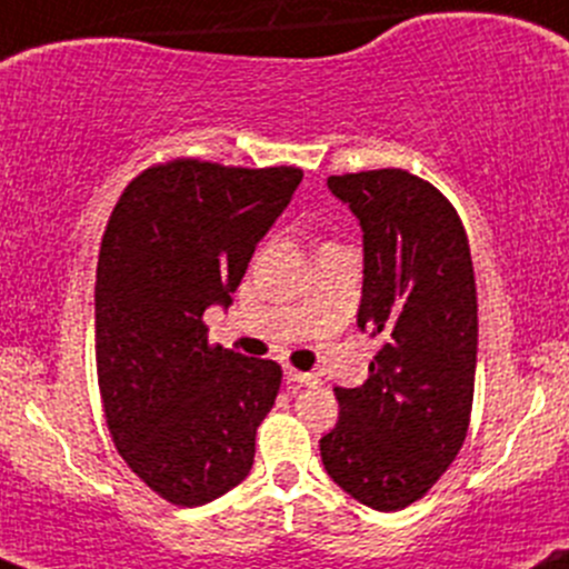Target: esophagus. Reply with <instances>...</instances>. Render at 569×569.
I'll return each mask as SVG.
<instances>
[{
	"label": "esophagus",
	"mask_w": 569,
	"mask_h": 569,
	"mask_svg": "<svg viewBox=\"0 0 569 569\" xmlns=\"http://www.w3.org/2000/svg\"><path fill=\"white\" fill-rule=\"evenodd\" d=\"M286 380H289V383H299V386L321 383V378L313 376V372H299V370H295V367H286Z\"/></svg>",
	"instance_id": "obj_1"
}]
</instances>
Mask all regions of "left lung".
<instances>
[{"mask_svg": "<svg viewBox=\"0 0 569 569\" xmlns=\"http://www.w3.org/2000/svg\"><path fill=\"white\" fill-rule=\"evenodd\" d=\"M329 191L365 232L356 323L380 337L370 378L335 389L321 437L329 478L367 508L402 510L457 459L470 427L478 297L467 232L453 204L405 170L332 174Z\"/></svg>", "mask_w": 569, "mask_h": 569, "instance_id": "1", "label": "left lung"}]
</instances>
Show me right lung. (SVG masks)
Returning a JSON list of instances; mask_svg holds the SVG:
<instances>
[{
    "label": "right lung",
    "instance_id": "1",
    "mask_svg": "<svg viewBox=\"0 0 569 569\" xmlns=\"http://www.w3.org/2000/svg\"><path fill=\"white\" fill-rule=\"evenodd\" d=\"M299 167L172 159L121 193L97 264V376L118 453L167 502H213L251 472L280 365L210 346L202 313L229 308Z\"/></svg>",
    "mask_w": 569,
    "mask_h": 569
}]
</instances>
